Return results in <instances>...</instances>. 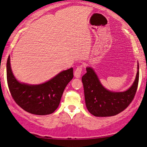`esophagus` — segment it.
Wrapping results in <instances>:
<instances>
[{"instance_id":"esophagus-1","label":"esophagus","mask_w":147,"mask_h":147,"mask_svg":"<svg viewBox=\"0 0 147 147\" xmlns=\"http://www.w3.org/2000/svg\"><path fill=\"white\" fill-rule=\"evenodd\" d=\"M82 67L79 66L76 68L75 71H74V76L76 78H80L81 76V74H82Z\"/></svg>"}]
</instances>
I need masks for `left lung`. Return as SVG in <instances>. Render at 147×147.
Listing matches in <instances>:
<instances>
[{
    "instance_id": "8db88e82",
    "label": "left lung",
    "mask_w": 147,
    "mask_h": 147,
    "mask_svg": "<svg viewBox=\"0 0 147 147\" xmlns=\"http://www.w3.org/2000/svg\"><path fill=\"white\" fill-rule=\"evenodd\" d=\"M139 63L135 81L129 89L123 92H113L101 84L97 74L90 67H86V73L82 81L84 86L86 106L96 117L115 115L127 108L134 98L139 82Z\"/></svg>"
}]
</instances>
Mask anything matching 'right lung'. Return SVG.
<instances>
[{
  "label": "right lung",
  "mask_w": 147,
  "mask_h": 147,
  "mask_svg": "<svg viewBox=\"0 0 147 147\" xmlns=\"http://www.w3.org/2000/svg\"><path fill=\"white\" fill-rule=\"evenodd\" d=\"M10 55L6 63V76L13 99L27 112L44 115L53 113L60 104L67 85L73 78V69L61 71L51 79L39 84L19 82L12 71Z\"/></svg>",
  "instance_id": "right-lung-1"
}]
</instances>
